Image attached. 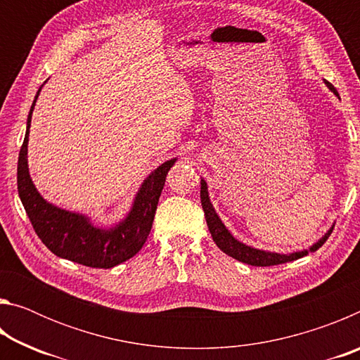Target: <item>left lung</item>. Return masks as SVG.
Instances as JSON below:
<instances>
[{
    "mask_svg": "<svg viewBox=\"0 0 360 360\" xmlns=\"http://www.w3.org/2000/svg\"><path fill=\"white\" fill-rule=\"evenodd\" d=\"M328 85V89L332 90L335 95H338L337 90H335L333 85L330 82H326ZM202 191H200V198H202V206L205 211V217H206V224H208V229L211 231V236L217 248L221 249L222 252H225L230 257H233L236 260L243 262V264L252 265V266H271V265H279V264H285V262L290 260H297L307 255L308 251H302V252H294V254H275V252H265V251H259V249L249 248L243 243L236 241L233 236L230 235V231L225 229V225L222 224L221 219L216 214L214 208L210 202L208 197V187H206V182L202 179ZM333 227L327 231V233L322 236V238L316 243L313 248H309V251H316L319 249L324 243L327 241L328 236H330Z\"/></svg>",
    "mask_w": 360,
    "mask_h": 360,
    "instance_id": "obj_1",
    "label": "left lung"
}]
</instances>
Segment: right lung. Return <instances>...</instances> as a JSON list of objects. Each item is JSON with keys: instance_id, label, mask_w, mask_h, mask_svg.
Segmentation results:
<instances>
[{"instance_id": "obj_1", "label": "right lung", "mask_w": 360, "mask_h": 360, "mask_svg": "<svg viewBox=\"0 0 360 360\" xmlns=\"http://www.w3.org/2000/svg\"><path fill=\"white\" fill-rule=\"evenodd\" d=\"M39 92L41 89L36 94L32 109H30L25 139H23L19 152V163H17V188H19L23 208L27 211L36 235L39 236V240L44 243L49 251H52L58 257L68 259L85 266L112 268L133 257L148 240L158 198H160L165 178L169 168L174 165L176 158L158 167L143 182L130 214L124 222L111 230L94 227L89 219L84 216L63 211L47 203L36 191L32 178H30L27 165L28 133L34 103L38 100Z\"/></svg>"}]
</instances>
